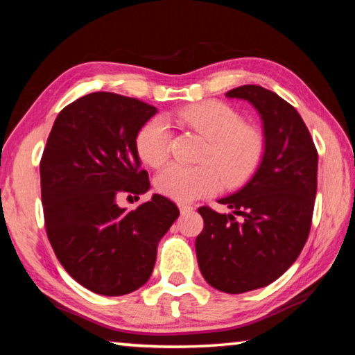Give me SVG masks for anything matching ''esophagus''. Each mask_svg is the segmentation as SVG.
<instances>
[{"instance_id":"esophagus-1","label":"esophagus","mask_w":355,"mask_h":355,"mask_svg":"<svg viewBox=\"0 0 355 355\" xmlns=\"http://www.w3.org/2000/svg\"><path fill=\"white\" fill-rule=\"evenodd\" d=\"M178 208H180V211H182L183 214H184V213H188V211H192V209H194V207H191V205H184V203H180Z\"/></svg>"}]
</instances>
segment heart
I'll return each instance as SVG.
<instances>
[{
  "instance_id": "1",
  "label": "heart",
  "mask_w": 355,
  "mask_h": 355,
  "mask_svg": "<svg viewBox=\"0 0 355 355\" xmlns=\"http://www.w3.org/2000/svg\"><path fill=\"white\" fill-rule=\"evenodd\" d=\"M178 123L205 137L202 164H169L156 175V189L169 199L188 203L213 194L222 182L228 188L244 183L260 166L263 133L220 101H203L177 112ZM172 131L163 119H150L137 131L136 148L147 164L158 167L171 153Z\"/></svg>"
}]
</instances>
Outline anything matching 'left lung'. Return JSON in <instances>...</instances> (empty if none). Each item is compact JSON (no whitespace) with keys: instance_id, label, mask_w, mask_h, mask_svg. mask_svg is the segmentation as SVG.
Segmentation results:
<instances>
[{"instance_id":"left-lung-1","label":"left lung","mask_w":355,"mask_h":355,"mask_svg":"<svg viewBox=\"0 0 355 355\" xmlns=\"http://www.w3.org/2000/svg\"><path fill=\"white\" fill-rule=\"evenodd\" d=\"M225 97L248 100L260 114L264 153L254 177L218 200L233 213L199 208L203 230L196 252L209 285L241 294L277 280L304 249L318 188V152L302 117L275 92L245 84Z\"/></svg>"}]
</instances>
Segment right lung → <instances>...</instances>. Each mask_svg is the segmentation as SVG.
I'll return each instance as SVG.
<instances>
[{"mask_svg": "<svg viewBox=\"0 0 355 355\" xmlns=\"http://www.w3.org/2000/svg\"><path fill=\"white\" fill-rule=\"evenodd\" d=\"M156 107L112 92H94L59 112L40 159L46 235L59 263L101 296H123L152 275L159 239L180 216L153 194L133 211L120 194H144L137 131Z\"/></svg>", "mask_w": 355, "mask_h": 355, "instance_id": "right-lung-1", "label": "right lung"}]
</instances>
